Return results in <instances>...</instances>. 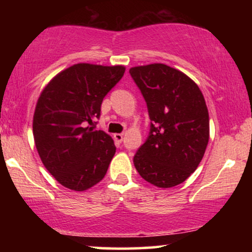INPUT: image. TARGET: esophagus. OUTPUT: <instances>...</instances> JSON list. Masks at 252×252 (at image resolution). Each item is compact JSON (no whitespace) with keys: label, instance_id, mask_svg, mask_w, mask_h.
Segmentation results:
<instances>
[{"label":"esophagus","instance_id":"esophagus-1","mask_svg":"<svg viewBox=\"0 0 252 252\" xmlns=\"http://www.w3.org/2000/svg\"><path fill=\"white\" fill-rule=\"evenodd\" d=\"M123 137H124L123 134H114L115 141H117V142H120V143L123 141Z\"/></svg>","mask_w":252,"mask_h":252}]
</instances>
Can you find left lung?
Segmentation results:
<instances>
[{"label":"left lung","instance_id":"1","mask_svg":"<svg viewBox=\"0 0 252 252\" xmlns=\"http://www.w3.org/2000/svg\"><path fill=\"white\" fill-rule=\"evenodd\" d=\"M147 103L150 129L134 156L146 181L169 189L196 169L210 137V120L200 89L182 72L164 63L130 68Z\"/></svg>","mask_w":252,"mask_h":252}]
</instances>
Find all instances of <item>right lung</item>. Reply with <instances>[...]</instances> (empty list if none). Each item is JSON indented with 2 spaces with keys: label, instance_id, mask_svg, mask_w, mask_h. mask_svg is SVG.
<instances>
[{
  "label": "right lung",
  "instance_id": "right-lung-1",
  "mask_svg": "<svg viewBox=\"0 0 252 252\" xmlns=\"http://www.w3.org/2000/svg\"><path fill=\"white\" fill-rule=\"evenodd\" d=\"M124 72L123 66L76 63L40 94L34 141L43 166L63 186L85 190L105 176L116 147L108 134L94 128L104 97Z\"/></svg>",
  "mask_w": 252,
  "mask_h": 252
}]
</instances>
